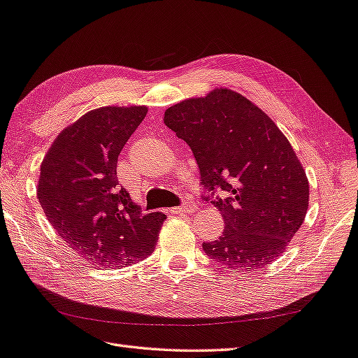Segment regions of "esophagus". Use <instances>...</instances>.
Segmentation results:
<instances>
[{
	"label": "esophagus",
	"mask_w": 358,
	"mask_h": 358,
	"mask_svg": "<svg viewBox=\"0 0 358 358\" xmlns=\"http://www.w3.org/2000/svg\"><path fill=\"white\" fill-rule=\"evenodd\" d=\"M169 212L173 215H189L194 212V203H186V204L178 206V207H172Z\"/></svg>",
	"instance_id": "obj_1"
}]
</instances>
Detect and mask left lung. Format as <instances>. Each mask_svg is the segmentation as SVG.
<instances>
[{
	"label": "left lung",
	"mask_w": 358,
	"mask_h": 358,
	"mask_svg": "<svg viewBox=\"0 0 358 358\" xmlns=\"http://www.w3.org/2000/svg\"><path fill=\"white\" fill-rule=\"evenodd\" d=\"M163 120L192 149L203 186L229 195L210 201L226 229L203 244L204 253L230 270L276 261L301 229L310 201L306 173L276 123L229 88L172 105Z\"/></svg>",
	"instance_id": "8db88e82"
}]
</instances>
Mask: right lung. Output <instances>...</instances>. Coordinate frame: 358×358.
Returning <instances> with one entry per match:
<instances>
[{"label": "right lung", "instance_id": "1", "mask_svg": "<svg viewBox=\"0 0 358 358\" xmlns=\"http://www.w3.org/2000/svg\"><path fill=\"white\" fill-rule=\"evenodd\" d=\"M146 106H102L56 137L36 194L47 220L84 261L128 267L154 252L166 215L141 213L119 186L117 159Z\"/></svg>", "mask_w": 358, "mask_h": 358}]
</instances>
